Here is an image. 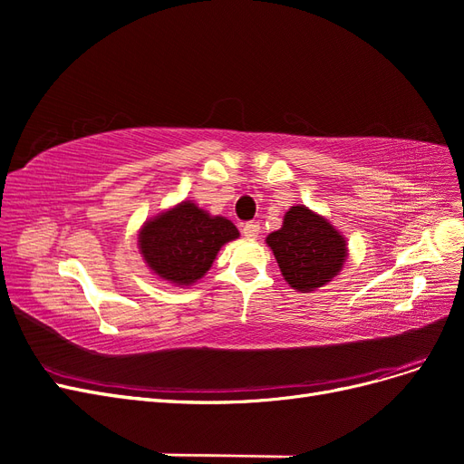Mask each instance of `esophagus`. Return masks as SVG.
Segmentation results:
<instances>
[{
    "instance_id": "esophagus-1",
    "label": "esophagus",
    "mask_w": 464,
    "mask_h": 464,
    "mask_svg": "<svg viewBox=\"0 0 464 464\" xmlns=\"http://www.w3.org/2000/svg\"><path fill=\"white\" fill-rule=\"evenodd\" d=\"M259 222H254V220H251V222H246L244 224V227H242V234L246 236V237H249V240H256V237H257V234H259Z\"/></svg>"
}]
</instances>
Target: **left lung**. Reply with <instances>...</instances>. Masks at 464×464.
<instances>
[{"label":"left lung","mask_w":464,"mask_h":464,"mask_svg":"<svg viewBox=\"0 0 464 464\" xmlns=\"http://www.w3.org/2000/svg\"><path fill=\"white\" fill-rule=\"evenodd\" d=\"M286 283L300 292H312L343 269L344 237L331 224L304 205L285 215L283 228L266 236Z\"/></svg>","instance_id":"8db88e82"}]
</instances>
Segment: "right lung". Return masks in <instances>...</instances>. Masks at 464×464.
<instances>
[{
    "label": "right lung",
    "instance_id": "add662e5",
    "mask_svg": "<svg viewBox=\"0 0 464 464\" xmlns=\"http://www.w3.org/2000/svg\"><path fill=\"white\" fill-rule=\"evenodd\" d=\"M237 236L230 220L208 217L195 203L184 201L145 224L139 247L159 276L189 286L210 269L218 249Z\"/></svg>",
    "mask_w": 464,
    "mask_h": 464
}]
</instances>
